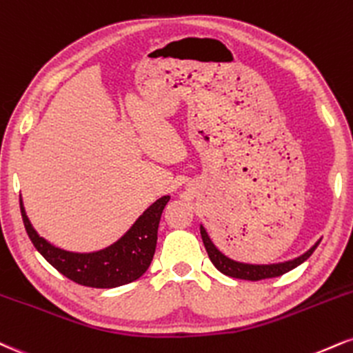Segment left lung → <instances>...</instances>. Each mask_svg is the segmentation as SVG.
Wrapping results in <instances>:
<instances>
[{"label":"left lung","mask_w":353,"mask_h":353,"mask_svg":"<svg viewBox=\"0 0 353 353\" xmlns=\"http://www.w3.org/2000/svg\"><path fill=\"white\" fill-rule=\"evenodd\" d=\"M201 235L203 240V245H205L207 253H209L210 261L214 263V266L217 268L220 273L232 276V278L239 279H248V281H260V279L266 278H276V276H281L288 271L294 270L296 266H299L301 263H304L309 256L314 253V250L317 248V245L321 243V240H317L307 252L301 254L298 258H292V260L281 261V263H270V265H253V263H243L236 261L228 258L227 254H223L217 246L214 245V241L210 240L209 233H207L203 225H201Z\"/></svg>","instance_id":"obj_1"}]
</instances>
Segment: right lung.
<instances>
[{"label": "right lung", "instance_id": "add662e5", "mask_svg": "<svg viewBox=\"0 0 353 353\" xmlns=\"http://www.w3.org/2000/svg\"><path fill=\"white\" fill-rule=\"evenodd\" d=\"M169 199V195H164L151 203L112 245L88 253L69 252L42 239L28 219L21 197L19 205L24 227L32 245L59 273L82 286L110 290L136 281L150 268L156 252L159 220Z\"/></svg>", "mask_w": 353, "mask_h": 353}]
</instances>
